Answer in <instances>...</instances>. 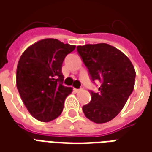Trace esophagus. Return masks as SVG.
<instances>
[{
    "label": "esophagus",
    "instance_id": "obj_1",
    "mask_svg": "<svg viewBox=\"0 0 152 152\" xmlns=\"http://www.w3.org/2000/svg\"><path fill=\"white\" fill-rule=\"evenodd\" d=\"M80 90H81V89H75V91H76V92H80Z\"/></svg>",
    "mask_w": 152,
    "mask_h": 152
}]
</instances>
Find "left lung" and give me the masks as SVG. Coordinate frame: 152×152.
I'll use <instances>...</instances> for the list:
<instances>
[{
  "mask_svg": "<svg viewBox=\"0 0 152 152\" xmlns=\"http://www.w3.org/2000/svg\"><path fill=\"white\" fill-rule=\"evenodd\" d=\"M98 92L90 90L91 101L83 106L86 117L98 124L112 121L124 107L134 88L136 72L129 58L108 44L77 46Z\"/></svg>",
  "mask_w": 152,
  "mask_h": 152,
  "instance_id": "8db88e82",
  "label": "left lung"
}]
</instances>
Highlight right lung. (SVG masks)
Returning a JSON list of instances; mask_svg holds the SVG:
<instances>
[{"instance_id":"obj_1","label":"right lung","mask_w":152,"mask_h":152,"mask_svg":"<svg viewBox=\"0 0 152 152\" xmlns=\"http://www.w3.org/2000/svg\"><path fill=\"white\" fill-rule=\"evenodd\" d=\"M75 48L48 38L31 45L20 57L17 89L28 112L38 121H53L63 112L64 101L72 88L63 86L62 66L65 57Z\"/></svg>"}]
</instances>
